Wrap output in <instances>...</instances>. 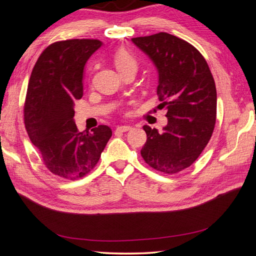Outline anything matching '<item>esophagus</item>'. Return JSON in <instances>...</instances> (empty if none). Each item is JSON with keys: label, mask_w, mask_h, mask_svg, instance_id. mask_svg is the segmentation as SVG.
Segmentation results:
<instances>
[{"label": "esophagus", "mask_w": 256, "mask_h": 256, "mask_svg": "<svg viewBox=\"0 0 256 256\" xmlns=\"http://www.w3.org/2000/svg\"><path fill=\"white\" fill-rule=\"evenodd\" d=\"M131 129H132V127L128 126V125H126V126H118V128H116L115 132H126V131H130Z\"/></svg>", "instance_id": "1"}]
</instances>
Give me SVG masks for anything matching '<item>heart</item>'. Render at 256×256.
<instances>
[{
	"label": "heart",
	"mask_w": 256,
	"mask_h": 256,
	"mask_svg": "<svg viewBox=\"0 0 256 256\" xmlns=\"http://www.w3.org/2000/svg\"><path fill=\"white\" fill-rule=\"evenodd\" d=\"M113 62L118 70L122 74L127 70H134L138 69V60L129 51L125 49H118L114 53Z\"/></svg>",
	"instance_id": "b5f03b06"
}]
</instances>
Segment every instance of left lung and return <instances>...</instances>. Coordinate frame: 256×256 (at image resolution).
Returning <instances> with one entry per match:
<instances>
[{
    "instance_id": "left-lung-1",
    "label": "left lung",
    "mask_w": 256,
    "mask_h": 256,
    "mask_svg": "<svg viewBox=\"0 0 256 256\" xmlns=\"http://www.w3.org/2000/svg\"><path fill=\"white\" fill-rule=\"evenodd\" d=\"M158 69L159 106L166 109L162 132L145 125L144 161L164 174H176L194 162L212 136L216 90L206 60L189 42L161 32L131 40Z\"/></svg>"
}]
</instances>
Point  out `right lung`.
Segmentation results:
<instances>
[{
    "label": "right lung",
    "instance_id": "right-lung-1",
    "mask_svg": "<svg viewBox=\"0 0 256 256\" xmlns=\"http://www.w3.org/2000/svg\"><path fill=\"white\" fill-rule=\"evenodd\" d=\"M102 44L98 40L53 42L30 74L23 109L26 129L46 168L65 180L88 174L112 136L104 125L80 132L74 122V102L83 96L84 66Z\"/></svg>",
    "mask_w": 256,
    "mask_h": 256
}]
</instances>
